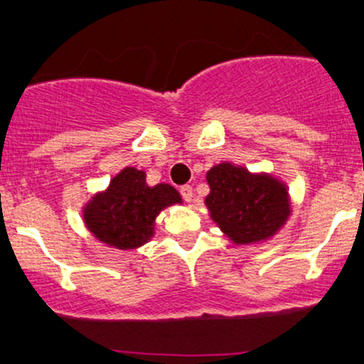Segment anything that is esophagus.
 <instances>
[{"instance_id":"obj_1","label":"esophagus","mask_w":364,"mask_h":364,"mask_svg":"<svg viewBox=\"0 0 364 364\" xmlns=\"http://www.w3.org/2000/svg\"><path fill=\"white\" fill-rule=\"evenodd\" d=\"M179 193H181V197L185 198L186 202H190L191 198H193V188H191L190 185H183L181 188H179Z\"/></svg>"}]
</instances>
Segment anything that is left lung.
I'll use <instances>...</instances> for the list:
<instances>
[{"label":"left lung","instance_id":"left-lung-1","mask_svg":"<svg viewBox=\"0 0 364 364\" xmlns=\"http://www.w3.org/2000/svg\"><path fill=\"white\" fill-rule=\"evenodd\" d=\"M210 193L205 205L223 233L237 245L273 237L290 215L289 191L267 174H250L225 162L207 173Z\"/></svg>","mask_w":364,"mask_h":364}]
</instances>
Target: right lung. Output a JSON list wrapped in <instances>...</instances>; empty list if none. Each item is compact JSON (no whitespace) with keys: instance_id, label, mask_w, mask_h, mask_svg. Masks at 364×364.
<instances>
[{"instance_id":"right-lung-1","label":"right lung","mask_w":364,"mask_h":364,"mask_svg":"<svg viewBox=\"0 0 364 364\" xmlns=\"http://www.w3.org/2000/svg\"><path fill=\"white\" fill-rule=\"evenodd\" d=\"M181 203L171 185H146L143 171L126 167L103 193L85 207L87 230L103 243L117 249H136L154 237L155 218L166 207Z\"/></svg>"}]
</instances>
